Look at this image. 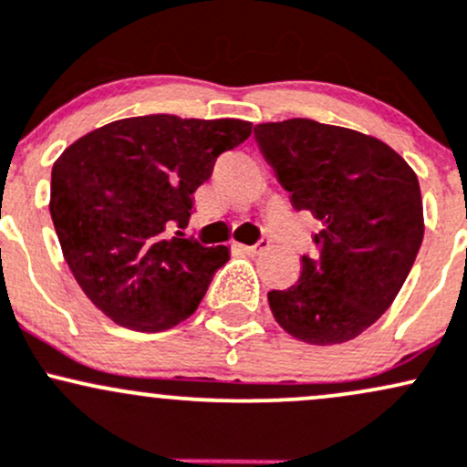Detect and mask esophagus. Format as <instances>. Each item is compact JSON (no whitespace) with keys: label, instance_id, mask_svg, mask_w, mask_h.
Here are the masks:
<instances>
[{"label":"esophagus","instance_id":"obj_1","mask_svg":"<svg viewBox=\"0 0 467 467\" xmlns=\"http://www.w3.org/2000/svg\"><path fill=\"white\" fill-rule=\"evenodd\" d=\"M243 249L247 251L249 255H258V254H262V251H266V249H269V240H265V238H262V240H258V243H255V244H244Z\"/></svg>","mask_w":467,"mask_h":467}]
</instances>
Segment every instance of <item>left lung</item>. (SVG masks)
Segmentation results:
<instances>
[{
  "label": "left lung",
  "mask_w": 467,
  "mask_h": 467,
  "mask_svg": "<svg viewBox=\"0 0 467 467\" xmlns=\"http://www.w3.org/2000/svg\"><path fill=\"white\" fill-rule=\"evenodd\" d=\"M297 212L322 229L296 285L269 291L275 322L306 344L358 337L389 311L423 240L417 174L379 139L311 119L254 130Z\"/></svg>",
  "instance_id": "1"
}]
</instances>
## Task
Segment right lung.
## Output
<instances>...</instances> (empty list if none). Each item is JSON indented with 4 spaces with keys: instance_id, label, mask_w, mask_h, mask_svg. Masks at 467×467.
<instances>
[{
    "instance_id": "obj_1",
    "label": "right lung",
    "mask_w": 467,
    "mask_h": 467,
    "mask_svg": "<svg viewBox=\"0 0 467 467\" xmlns=\"http://www.w3.org/2000/svg\"><path fill=\"white\" fill-rule=\"evenodd\" d=\"M240 119H120L81 136L52 165L50 216L72 275L119 327L159 333L198 308L229 260L185 227L193 192L223 151L249 139Z\"/></svg>"
}]
</instances>
